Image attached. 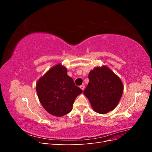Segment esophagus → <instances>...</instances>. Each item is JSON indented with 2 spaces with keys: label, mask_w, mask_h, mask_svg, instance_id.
<instances>
[{
  "label": "esophagus",
  "mask_w": 152,
  "mask_h": 152,
  "mask_svg": "<svg viewBox=\"0 0 152 152\" xmlns=\"http://www.w3.org/2000/svg\"><path fill=\"white\" fill-rule=\"evenodd\" d=\"M80 88L82 91H83V90L84 89V88H85V86H84V85H81V86H80Z\"/></svg>",
  "instance_id": "1"
}]
</instances>
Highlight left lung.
<instances>
[{
  "mask_svg": "<svg viewBox=\"0 0 152 152\" xmlns=\"http://www.w3.org/2000/svg\"><path fill=\"white\" fill-rule=\"evenodd\" d=\"M89 82L84 91L96 112L104 114L113 110L120 101L124 91L120 78L103 66L96 67L88 75Z\"/></svg>",
  "mask_w": 152,
  "mask_h": 152,
  "instance_id": "8db88e82",
  "label": "left lung"
}]
</instances>
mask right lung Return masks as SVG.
<instances>
[{
  "instance_id": "add662e5",
  "label": "right lung",
  "mask_w": 152,
  "mask_h": 152,
  "mask_svg": "<svg viewBox=\"0 0 152 152\" xmlns=\"http://www.w3.org/2000/svg\"><path fill=\"white\" fill-rule=\"evenodd\" d=\"M36 90L42 107L56 117L70 113L76 97L82 93L67 75L66 68L60 64L50 68L39 79Z\"/></svg>"
}]
</instances>
